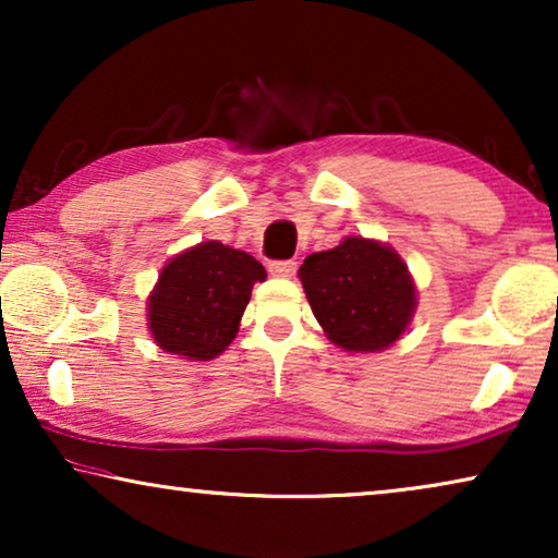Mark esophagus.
Masks as SVG:
<instances>
[{
  "instance_id": "1",
  "label": "esophagus",
  "mask_w": 558,
  "mask_h": 558,
  "mask_svg": "<svg viewBox=\"0 0 558 558\" xmlns=\"http://www.w3.org/2000/svg\"><path fill=\"white\" fill-rule=\"evenodd\" d=\"M269 271L274 274V277H294L296 264L294 262H271Z\"/></svg>"
}]
</instances>
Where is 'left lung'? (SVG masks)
<instances>
[{
    "label": "left lung",
    "mask_w": 558,
    "mask_h": 558,
    "mask_svg": "<svg viewBox=\"0 0 558 558\" xmlns=\"http://www.w3.org/2000/svg\"><path fill=\"white\" fill-rule=\"evenodd\" d=\"M300 281L325 335L348 353L393 345L416 310V287L403 258L388 243L363 235L304 258Z\"/></svg>",
    "instance_id": "left-lung-1"
}]
</instances>
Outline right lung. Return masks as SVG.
<instances>
[{
	"mask_svg": "<svg viewBox=\"0 0 558 558\" xmlns=\"http://www.w3.org/2000/svg\"><path fill=\"white\" fill-rule=\"evenodd\" d=\"M264 279L266 269L254 256L220 241L182 251L149 294L151 338L170 355L213 361L233 342L251 289Z\"/></svg>",
	"mask_w": 558,
	"mask_h": 558,
	"instance_id": "add662e5",
	"label": "right lung"
}]
</instances>
